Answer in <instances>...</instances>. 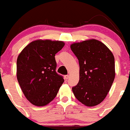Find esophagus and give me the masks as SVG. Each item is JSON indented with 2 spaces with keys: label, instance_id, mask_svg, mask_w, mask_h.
Returning a JSON list of instances; mask_svg holds the SVG:
<instances>
[{
  "label": "esophagus",
  "instance_id": "1",
  "mask_svg": "<svg viewBox=\"0 0 130 130\" xmlns=\"http://www.w3.org/2000/svg\"><path fill=\"white\" fill-rule=\"evenodd\" d=\"M68 78H69V75H65L64 76V79H66V80L68 79Z\"/></svg>",
  "mask_w": 130,
  "mask_h": 130
}]
</instances>
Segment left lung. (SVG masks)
<instances>
[{"instance_id": "obj_1", "label": "left lung", "mask_w": 130, "mask_h": 130, "mask_svg": "<svg viewBox=\"0 0 130 130\" xmlns=\"http://www.w3.org/2000/svg\"><path fill=\"white\" fill-rule=\"evenodd\" d=\"M79 61V80L72 88L76 98L88 107L104 101L115 78L114 57L102 42L90 39L71 45Z\"/></svg>"}]
</instances>
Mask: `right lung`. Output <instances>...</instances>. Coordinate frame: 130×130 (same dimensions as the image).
<instances>
[{
  "mask_svg": "<svg viewBox=\"0 0 130 130\" xmlns=\"http://www.w3.org/2000/svg\"><path fill=\"white\" fill-rule=\"evenodd\" d=\"M64 46L62 41L37 40L29 43L17 59V79L26 98L44 106L56 97L64 82L56 73L55 56Z\"/></svg>",
  "mask_w": 130,
  "mask_h": 130,
  "instance_id": "1",
  "label": "right lung"
}]
</instances>
